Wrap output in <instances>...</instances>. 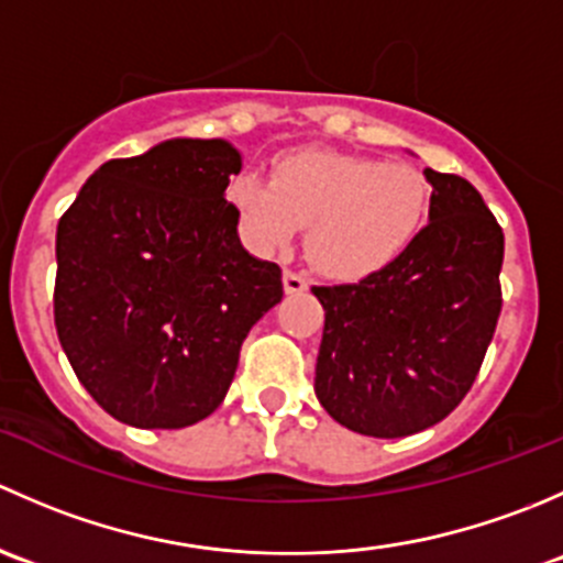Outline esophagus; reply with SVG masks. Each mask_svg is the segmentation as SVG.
<instances>
[{
    "mask_svg": "<svg viewBox=\"0 0 563 563\" xmlns=\"http://www.w3.org/2000/svg\"><path fill=\"white\" fill-rule=\"evenodd\" d=\"M283 288H286V294H305L310 288V283L308 277H302L299 272L288 269L286 275H283Z\"/></svg>",
    "mask_w": 563,
    "mask_h": 563,
    "instance_id": "esophagus-1",
    "label": "esophagus"
}]
</instances>
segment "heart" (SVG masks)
I'll use <instances>...</instances> for the list:
<instances>
[{"mask_svg":"<svg viewBox=\"0 0 563 563\" xmlns=\"http://www.w3.org/2000/svg\"><path fill=\"white\" fill-rule=\"evenodd\" d=\"M225 201L250 250L291 247L308 225V255L318 272L360 280L389 266L422 229L428 181L406 163L334 150L286 152L272 179L242 172L225 185Z\"/></svg>","mask_w":563,"mask_h":563,"instance_id":"obj_1","label":"heart"}]
</instances>
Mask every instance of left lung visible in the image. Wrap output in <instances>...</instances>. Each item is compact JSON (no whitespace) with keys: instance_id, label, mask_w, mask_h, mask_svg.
Segmentation results:
<instances>
[{"instance_id":"obj_1","label":"left lung","mask_w":563,"mask_h":563,"mask_svg":"<svg viewBox=\"0 0 563 563\" xmlns=\"http://www.w3.org/2000/svg\"><path fill=\"white\" fill-rule=\"evenodd\" d=\"M428 225L365 280L316 286V397L354 433L402 439L452 413L501 313L504 231L471 181L424 168Z\"/></svg>"}]
</instances>
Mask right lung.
Instances as JSON below:
<instances>
[{"label":"right lung","mask_w":563,"mask_h":563,"mask_svg":"<svg viewBox=\"0 0 563 563\" xmlns=\"http://www.w3.org/2000/svg\"><path fill=\"white\" fill-rule=\"evenodd\" d=\"M242 155L172 139L108 161L56 225L54 323L78 382L113 419L179 430L223 402L283 272L242 247L225 201Z\"/></svg>","instance_id":"1"}]
</instances>
